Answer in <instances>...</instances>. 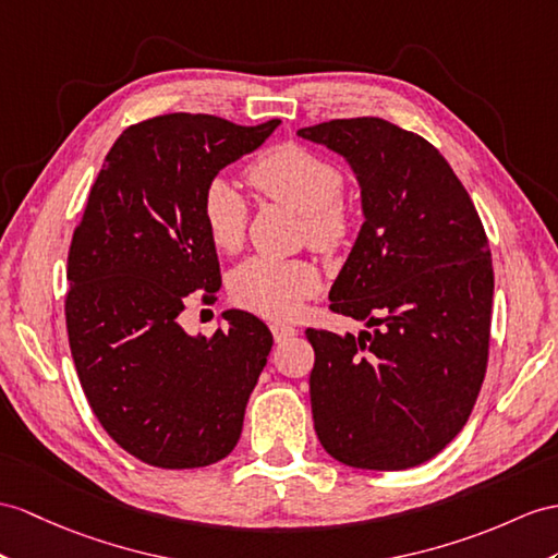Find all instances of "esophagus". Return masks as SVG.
I'll list each match as a JSON object with an SVG mask.
<instances>
[{"label": "esophagus", "instance_id": "esophagus-1", "mask_svg": "<svg viewBox=\"0 0 558 558\" xmlns=\"http://www.w3.org/2000/svg\"><path fill=\"white\" fill-rule=\"evenodd\" d=\"M271 329V336H275V341H287V338H293L298 333V329L293 324H287V322H271L269 324Z\"/></svg>", "mask_w": 558, "mask_h": 558}]
</instances>
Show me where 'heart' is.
<instances>
[{
	"label": "heart",
	"instance_id": "b5f03b06",
	"mask_svg": "<svg viewBox=\"0 0 558 558\" xmlns=\"http://www.w3.org/2000/svg\"><path fill=\"white\" fill-rule=\"evenodd\" d=\"M251 184L267 198L283 203L305 217L307 236L329 251L348 234V208L341 196L343 174L333 162L298 144H279L255 158L248 168ZM201 217L215 248L234 253L246 236L248 208L232 182L217 177L201 198ZM322 287L319 269L307 260L251 257L229 279L232 298L263 317H293Z\"/></svg>",
	"mask_w": 558,
	"mask_h": 558
}]
</instances>
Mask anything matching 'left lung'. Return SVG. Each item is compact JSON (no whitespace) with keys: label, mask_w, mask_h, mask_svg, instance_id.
Here are the masks:
<instances>
[{"label":"left lung","mask_w":558,"mask_h":558,"mask_svg":"<svg viewBox=\"0 0 558 558\" xmlns=\"http://www.w3.org/2000/svg\"><path fill=\"white\" fill-rule=\"evenodd\" d=\"M298 137L341 156L364 225L329 301L357 336L307 329L312 418L352 469L402 471L445 450L478 398L490 348L493 263L464 184L436 146L381 118Z\"/></svg>","instance_id":"obj_1"}]
</instances>
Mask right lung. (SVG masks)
I'll return each mask as SVG.
<instances>
[{"label": "right lung", "mask_w": 558, "mask_h": 558, "mask_svg": "<svg viewBox=\"0 0 558 558\" xmlns=\"http://www.w3.org/2000/svg\"><path fill=\"white\" fill-rule=\"evenodd\" d=\"M277 128L203 113L128 128L73 234L65 324L80 384L108 436L151 466H210L241 438L271 350L267 324L227 310L206 338L186 333L180 315L194 291L222 287L203 192Z\"/></svg>", "instance_id": "obj_1"}]
</instances>
